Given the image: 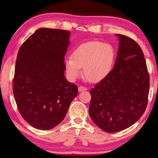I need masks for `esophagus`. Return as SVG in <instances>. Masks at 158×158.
<instances>
[{
	"label": "esophagus",
	"mask_w": 158,
	"mask_h": 158,
	"mask_svg": "<svg viewBox=\"0 0 158 158\" xmlns=\"http://www.w3.org/2000/svg\"><path fill=\"white\" fill-rule=\"evenodd\" d=\"M79 91H80V92H81V91H86L87 90V88L85 86H79Z\"/></svg>",
	"instance_id": "1"
}]
</instances>
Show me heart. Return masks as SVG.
Wrapping results in <instances>:
<instances>
[{"label": "heart", "mask_w": 158, "mask_h": 158, "mask_svg": "<svg viewBox=\"0 0 158 158\" xmlns=\"http://www.w3.org/2000/svg\"><path fill=\"white\" fill-rule=\"evenodd\" d=\"M115 51L109 44L91 41L80 44L72 52V57L64 62L65 71L71 81L81 74V67L86 79L96 83L105 79L112 69Z\"/></svg>", "instance_id": "b5f03b06"}]
</instances>
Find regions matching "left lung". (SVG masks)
Here are the masks:
<instances>
[{
	"instance_id": "left-lung-1",
	"label": "left lung",
	"mask_w": 158,
	"mask_h": 158,
	"mask_svg": "<svg viewBox=\"0 0 158 158\" xmlns=\"http://www.w3.org/2000/svg\"><path fill=\"white\" fill-rule=\"evenodd\" d=\"M119 44L114 69L91 89L89 115L107 133L123 131L137 122L147 107L149 73L135 41L117 34Z\"/></svg>"
}]
</instances>
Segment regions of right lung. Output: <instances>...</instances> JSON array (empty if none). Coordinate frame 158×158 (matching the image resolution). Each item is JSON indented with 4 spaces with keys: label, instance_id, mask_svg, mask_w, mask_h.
<instances>
[{
    "label": "right lung",
    "instance_id": "right-lung-1",
    "mask_svg": "<svg viewBox=\"0 0 158 158\" xmlns=\"http://www.w3.org/2000/svg\"><path fill=\"white\" fill-rule=\"evenodd\" d=\"M67 30L40 28L19 49L13 89L18 109L27 123L49 130L62 121L78 88L64 77Z\"/></svg>",
    "mask_w": 158,
    "mask_h": 158
}]
</instances>
